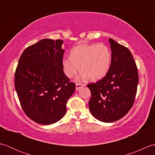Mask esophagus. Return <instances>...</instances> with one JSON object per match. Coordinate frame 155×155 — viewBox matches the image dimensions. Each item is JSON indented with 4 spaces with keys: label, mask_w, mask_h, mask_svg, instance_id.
Listing matches in <instances>:
<instances>
[{
    "label": "esophagus",
    "mask_w": 155,
    "mask_h": 155,
    "mask_svg": "<svg viewBox=\"0 0 155 155\" xmlns=\"http://www.w3.org/2000/svg\"><path fill=\"white\" fill-rule=\"evenodd\" d=\"M83 87H84V84H83L77 83V84H76V90L78 91V89H80V88H82Z\"/></svg>",
    "instance_id": "34e87169"
}]
</instances>
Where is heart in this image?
Here are the masks:
<instances>
[{
	"mask_svg": "<svg viewBox=\"0 0 155 155\" xmlns=\"http://www.w3.org/2000/svg\"><path fill=\"white\" fill-rule=\"evenodd\" d=\"M111 52L104 44H81L71 52V57L62 59V67L65 74L72 78L80 70L78 79L90 78L96 81L104 77L111 64Z\"/></svg>",
	"mask_w": 155,
	"mask_h": 155,
	"instance_id": "heart-1",
	"label": "heart"
}]
</instances>
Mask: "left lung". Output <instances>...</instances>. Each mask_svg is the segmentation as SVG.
<instances>
[{
    "label": "left lung",
    "mask_w": 155,
    "mask_h": 155,
    "mask_svg": "<svg viewBox=\"0 0 155 155\" xmlns=\"http://www.w3.org/2000/svg\"><path fill=\"white\" fill-rule=\"evenodd\" d=\"M111 64L105 77L87 85L91 92L88 103L92 115L104 123L125 116L133 107L139 83L138 70L128 49L110 38Z\"/></svg>",
    "instance_id": "obj_1"
}]
</instances>
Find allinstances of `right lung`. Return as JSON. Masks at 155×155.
I'll return each mask as SVG.
<instances>
[{
	"instance_id": "add662e5",
	"label": "right lung",
	"mask_w": 155,
	"mask_h": 155,
	"mask_svg": "<svg viewBox=\"0 0 155 155\" xmlns=\"http://www.w3.org/2000/svg\"><path fill=\"white\" fill-rule=\"evenodd\" d=\"M62 40L48 38L36 42L22 52L15 71V89L22 110L41 124L61 120L75 91V84L62 70Z\"/></svg>"
}]
</instances>
